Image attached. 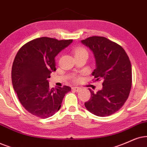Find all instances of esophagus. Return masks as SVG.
Wrapping results in <instances>:
<instances>
[{
	"mask_svg": "<svg viewBox=\"0 0 147 147\" xmlns=\"http://www.w3.org/2000/svg\"><path fill=\"white\" fill-rule=\"evenodd\" d=\"M72 89L73 90L76 91V92H79V91L81 90V88H80V87H72Z\"/></svg>",
	"mask_w": 147,
	"mask_h": 147,
	"instance_id": "esophagus-1",
	"label": "esophagus"
}]
</instances>
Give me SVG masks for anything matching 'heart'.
Instances as JSON below:
<instances>
[{"mask_svg":"<svg viewBox=\"0 0 147 147\" xmlns=\"http://www.w3.org/2000/svg\"><path fill=\"white\" fill-rule=\"evenodd\" d=\"M74 53H75V56H77V55H87V51L85 48L79 47L75 48L74 49Z\"/></svg>","mask_w":147,"mask_h":147,"instance_id":"1","label":"heart"}]
</instances>
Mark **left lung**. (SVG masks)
Masks as SVG:
<instances>
[{"label":"left lung","instance_id":"1","mask_svg":"<svg viewBox=\"0 0 147 147\" xmlns=\"http://www.w3.org/2000/svg\"><path fill=\"white\" fill-rule=\"evenodd\" d=\"M92 51L96 68L92 75L95 81H102V89L94 92L85 102L87 111L99 117L113 114L123 107L130 92L131 66L127 53L118 44L102 36H91L81 40Z\"/></svg>","mask_w":147,"mask_h":147}]
</instances>
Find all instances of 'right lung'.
Returning <instances> with one entry per match:
<instances>
[{
	"instance_id": "add662e5",
	"label": "right lung",
	"mask_w": 147,
	"mask_h": 147,
	"mask_svg": "<svg viewBox=\"0 0 147 147\" xmlns=\"http://www.w3.org/2000/svg\"><path fill=\"white\" fill-rule=\"evenodd\" d=\"M72 40L40 37L26 43L17 53L12 66L13 87L28 112L40 118L60 110L68 86L49 88L47 79L56 70L55 57Z\"/></svg>"
}]
</instances>
